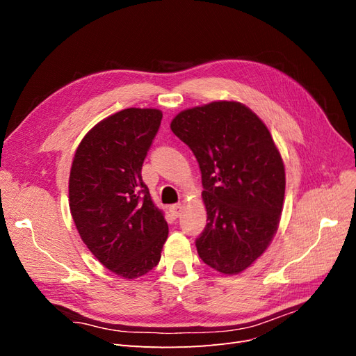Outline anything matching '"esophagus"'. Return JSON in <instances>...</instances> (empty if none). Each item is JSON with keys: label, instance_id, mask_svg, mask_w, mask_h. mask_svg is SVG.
Here are the masks:
<instances>
[{"label": "esophagus", "instance_id": "esophagus-1", "mask_svg": "<svg viewBox=\"0 0 356 356\" xmlns=\"http://www.w3.org/2000/svg\"><path fill=\"white\" fill-rule=\"evenodd\" d=\"M169 211H170V213H172V217L178 218L179 215H181V212H182V204H181V203H175V204H172V207L169 208Z\"/></svg>", "mask_w": 356, "mask_h": 356}]
</instances>
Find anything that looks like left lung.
I'll list each match as a JSON object with an SVG mask.
<instances>
[{"label":"left lung","instance_id":"1","mask_svg":"<svg viewBox=\"0 0 356 356\" xmlns=\"http://www.w3.org/2000/svg\"><path fill=\"white\" fill-rule=\"evenodd\" d=\"M170 129L199 161L208 224L196 241L204 264L238 275L273 241L284 208L285 166L267 126L238 101L178 113Z\"/></svg>","mask_w":356,"mask_h":356}]
</instances>
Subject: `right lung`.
Returning a JSON list of instances; mask_svg holds the SVG:
<instances>
[{"label": "right lung", "instance_id": "obj_1", "mask_svg": "<svg viewBox=\"0 0 356 356\" xmlns=\"http://www.w3.org/2000/svg\"><path fill=\"white\" fill-rule=\"evenodd\" d=\"M160 110L126 108L96 123L75 149L70 211L81 241L102 266L123 279L159 264L168 222L141 169L161 122Z\"/></svg>", "mask_w": 356, "mask_h": 356}]
</instances>
